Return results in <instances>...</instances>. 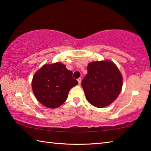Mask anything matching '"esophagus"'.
<instances>
[{"label":"esophagus","mask_w":151,"mask_h":151,"mask_svg":"<svg viewBox=\"0 0 151 151\" xmlns=\"http://www.w3.org/2000/svg\"><path fill=\"white\" fill-rule=\"evenodd\" d=\"M78 83H79V84H81V79L80 78H78Z\"/></svg>","instance_id":"obj_1"}]
</instances>
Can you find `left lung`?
<instances>
[{
    "label": "left lung",
    "instance_id": "left-lung-1",
    "mask_svg": "<svg viewBox=\"0 0 151 151\" xmlns=\"http://www.w3.org/2000/svg\"><path fill=\"white\" fill-rule=\"evenodd\" d=\"M86 99L97 108L109 106L120 94L122 77L111 61H93L88 65V74L81 81Z\"/></svg>",
    "mask_w": 151,
    "mask_h": 151
}]
</instances>
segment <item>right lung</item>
Returning a JSON list of instances; mask_svg holds the SVG:
<instances>
[{"instance_id":"1","label":"right lung","mask_w":151,"mask_h":151,"mask_svg":"<svg viewBox=\"0 0 151 151\" xmlns=\"http://www.w3.org/2000/svg\"><path fill=\"white\" fill-rule=\"evenodd\" d=\"M78 83L61 63L45 64L35 73L32 88L35 96L41 104L56 108L65 102L70 89Z\"/></svg>"}]
</instances>
